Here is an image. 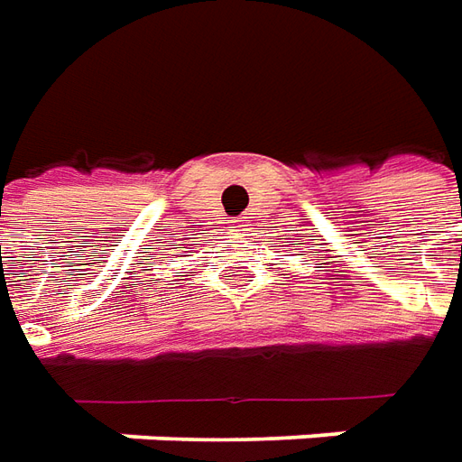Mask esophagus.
<instances>
[{
    "mask_svg": "<svg viewBox=\"0 0 462 462\" xmlns=\"http://www.w3.org/2000/svg\"><path fill=\"white\" fill-rule=\"evenodd\" d=\"M245 222H247V219H243V217H240V219H235V227H240V230H243V227H245Z\"/></svg>",
    "mask_w": 462,
    "mask_h": 462,
    "instance_id": "esophagus-1",
    "label": "esophagus"
}]
</instances>
